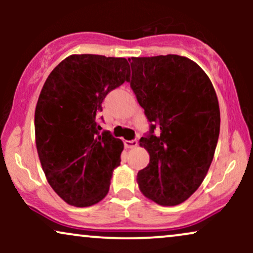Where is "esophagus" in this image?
I'll return each instance as SVG.
<instances>
[{"instance_id":"obj_1","label":"esophagus","mask_w":253,"mask_h":253,"mask_svg":"<svg viewBox=\"0 0 253 253\" xmlns=\"http://www.w3.org/2000/svg\"><path fill=\"white\" fill-rule=\"evenodd\" d=\"M125 146L127 149H134V147L138 146V140L134 139V140H125Z\"/></svg>"}]
</instances>
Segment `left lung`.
I'll use <instances>...</instances> for the list:
<instances>
[{
    "label": "left lung",
    "instance_id": "left-lung-1",
    "mask_svg": "<svg viewBox=\"0 0 253 253\" xmlns=\"http://www.w3.org/2000/svg\"><path fill=\"white\" fill-rule=\"evenodd\" d=\"M128 81L151 125L139 140L150 163L136 176L139 189L161 206H177L201 185L220 133V109L210 77L177 54L128 58ZM155 129L159 134H153Z\"/></svg>",
    "mask_w": 253,
    "mask_h": 253
}]
</instances>
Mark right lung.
<instances>
[{
  "label": "right lung",
  "mask_w": 253,
  "mask_h": 253,
  "mask_svg": "<svg viewBox=\"0 0 253 253\" xmlns=\"http://www.w3.org/2000/svg\"><path fill=\"white\" fill-rule=\"evenodd\" d=\"M126 58L71 54L52 70L38 98V156L51 188L75 207L96 205L109 191L124 144L101 132L97 117L110 90L128 82Z\"/></svg>",
  "instance_id": "right-lung-1"
}]
</instances>
